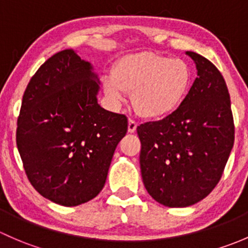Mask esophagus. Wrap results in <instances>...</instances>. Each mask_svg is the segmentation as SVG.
<instances>
[{"label": "esophagus", "mask_w": 248, "mask_h": 248, "mask_svg": "<svg viewBox=\"0 0 248 248\" xmlns=\"http://www.w3.org/2000/svg\"><path fill=\"white\" fill-rule=\"evenodd\" d=\"M136 127H137V123L134 121V119H129V123H127V131L130 132V134H132V132L136 131Z\"/></svg>", "instance_id": "34e87169"}]
</instances>
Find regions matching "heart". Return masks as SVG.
<instances>
[{"mask_svg": "<svg viewBox=\"0 0 248 248\" xmlns=\"http://www.w3.org/2000/svg\"><path fill=\"white\" fill-rule=\"evenodd\" d=\"M192 81L187 63L154 52H137L118 60L112 73L103 78L105 94L114 105L123 103L126 92L140 116L163 118L179 108Z\"/></svg>", "mask_w": 248, "mask_h": 248, "instance_id": "obj_1", "label": "heart"}]
</instances>
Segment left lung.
Returning a JSON list of instances; mask_svg holds the SVG:
<instances>
[{
    "mask_svg": "<svg viewBox=\"0 0 248 248\" xmlns=\"http://www.w3.org/2000/svg\"><path fill=\"white\" fill-rule=\"evenodd\" d=\"M197 78L177 111L137 126L140 165L148 193L170 208L205 198L221 179L234 144L231 98L223 76L209 60L186 51Z\"/></svg>",
    "mask_w": 248,
    "mask_h": 248,
    "instance_id": "left-lung-1",
    "label": "left lung"
}]
</instances>
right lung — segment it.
Listing matches in <instances>:
<instances>
[{
  "label": "right lung",
  "mask_w": 248,
  "mask_h": 248,
  "mask_svg": "<svg viewBox=\"0 0 248 248\" xmlns=\"http://www.w3.org/2000/svg\"><path fill=\"white\" fill-rule=\"evenodd\" d=\"M99 78L70 48L40 65L22 96L16 145L33 187L53 203L76 206L103 190L124 114L98 104Z\"/></svg>",
  "instance_id": "obj_1"
}]
</instances>
